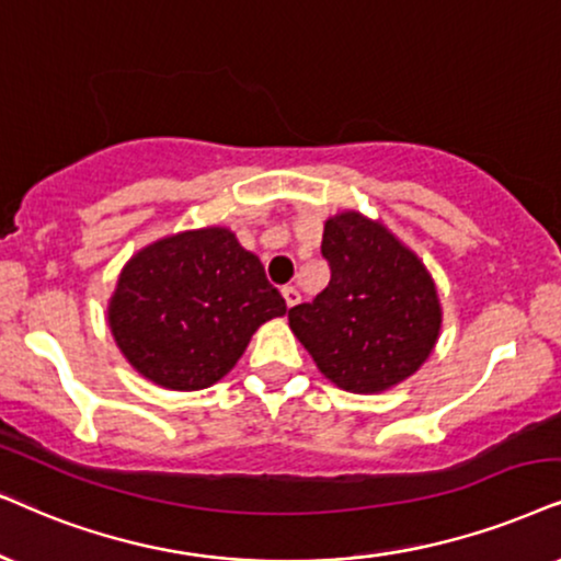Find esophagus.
I'll list each match as a JSON object with an SVG mask.
<instances>
[{
  "label": "esophagus",
  "instance_id": "1",
  "mask_svg": "<svg viewBox=\"0 0 561 561\" xmlns=\"http://www.w3.org/2000/svg\"><path fill=\"white\" fill-rule=\"evenodd\" d=\"M282 297H285L287 308H295V305L300 302V293H297L295 287H285V289H282Z\"/></svg>",
  "mask_w": 561,
  "mask_h": 561
}]
</instances>
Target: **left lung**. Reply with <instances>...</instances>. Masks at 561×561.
<instances>
[{
	"mask_svg": "<svg viewBox=\"0 0 561 561\" xmlns=\"http://www.w3.org/2000/svg\"><path fill=\"white\" fill-rule=\"evenodd\" d=\"M321 253L329 287L289 310V329L318 370L352 393L386 391L420 370L443 321L422 261L357 211L325 222Z\"/></svg>",
	"mask_w": 561,
	"mask_h": 561,
	"instance_id": "1",
	"label": "left lung"
}]
</instances>
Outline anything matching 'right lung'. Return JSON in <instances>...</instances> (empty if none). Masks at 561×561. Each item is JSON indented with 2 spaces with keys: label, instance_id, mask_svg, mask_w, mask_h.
<instances>
[{
  "label": "right lung",
  "instance_id": "1",
  "mask_svg": "<svg viewBox=\"0 0 561 561\" xmlns=\"http://www.w3.org/2000/svg\"><path fill=\"white\" fill-rule=\"evenodd\" d=\"M261 261L225 228L158 240L118 276L108 323L124 357L173 391L228 375L261 323L285 316Z\"/></svg>",
  "mask_w": 561,
  "mask_h": 561
}]
</instances>
